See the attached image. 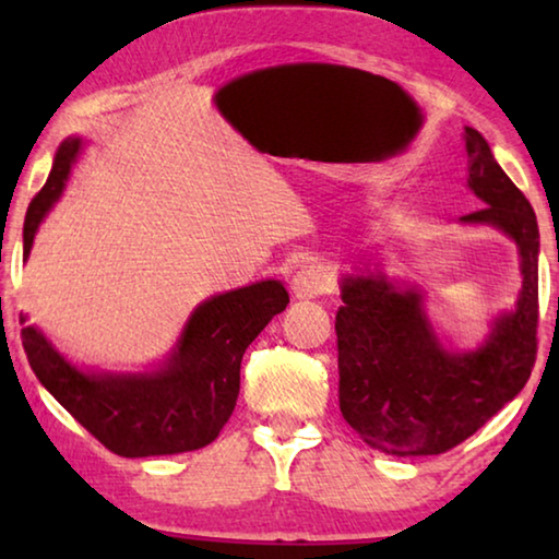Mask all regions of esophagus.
<instances>
[{
  "label": "esophagus",
  "instance_id": "obj_1",
  "mask_svg": "<svg viewBox=\"0 0 559 559\" xmlns=\"http://www.w3.org/2000/svg\"><path fill=\"white\" fill-rule=\"evenodd\" d=\"M335 288V281L323 266H306L300 269L296 276L290 281V290L293 296L300 298V300H308V298H318V296H325V293H333Z\"/></svg>",
  "mask_w": 559,
  "mask_h": 559
}]
</instances>
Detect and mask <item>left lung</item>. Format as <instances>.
I'll return each mask as SVG.
<instances>
[{
    "mask_svg": "<svg viewBox=\"0 0 559 559\" xmlns=\"http://www.w3.org/2000/svg\"><path fill=\"white\" fill-rule=\"evenodd\" d=\"M468 187L484 206L463 224L496 226L515 241L523 288L486 343L449 353L424 313L421 293L382 271L343 278L335 316L340 412L359 439L392 456H437L466 441L523 390L537 355L540 231L525 194L500 169L486 138L463 130Z\"/></svg>",
    "mask_w": 559,
    "mask_h": 559,
    "instance_id": "left-lung-1",
    "label": "left lung"
}]
</instances>
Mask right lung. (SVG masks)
<instances>
[{
    "mask_svg": "<svg viewBox=\"0 0 559 559\" xmlns=\"http://www.w3.org/2000/svg\"><path fill=\"white\" fill-rule=\"evenodd\" d=\"M79 153L81 138L63 140L49 179L26 210L24 259ZM286 306L288 290L281 281H259L204 300L155 372H83L34 325L22 328V345L39 382L103 447L126 459L167 456L219 437L239 396L246 347Z\"/></svg>",
    "mask_w": 559,
    "mask_h": 559,
    "instance_id": "obj_1",
    "label": "right lung"
}]
</instances>
